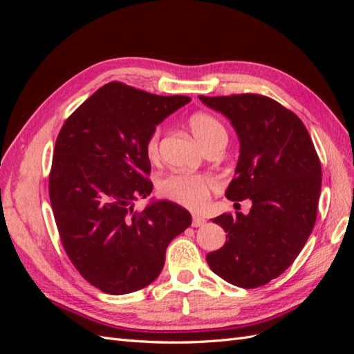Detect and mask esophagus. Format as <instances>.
I'll list each match as a JSON object with an SVG mask.
<instances>
[{"label": "esophagus", "mask_w": 354, "mask_h": 354, "mask_svg": "<svg viewBox=\"0 0 354 354\" xmlns=\"http://www.w3.org/2000/svg\"><path fill=\"white\" fill-rule=\"evenodd\" d=\"M203 224H205V218L199 217V216H194V220H192V226L199 227V226H203Z\"/></svg>", "instance_id": "34e87169"}]
</instances>
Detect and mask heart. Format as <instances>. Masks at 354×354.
Segmentation results:
<instances>
[{"instance_id": "b5f03b06", "label": "heart", "mask_w": 354, "mask_h": 354, "mask_svg": "<svg viewBox=\"0 0 354 354\" xmlns=\"http://www.w3.org/2000/svg\"><path fill=\"white\" fill-rule=\"evenodd\" d=\"M190 130L196 140L205 149L209 145L218 142L220 138H227L224 125L216 116L207 112H196L189 118ZM160 128H153L149 134L145 149L151 159H156L159 155ZM220 187L218 180L207 174H190V173H171L159 181V194L165 199L180 203L189 209H202L207 205L212 192Z\"/></svg>"}]
</instances>
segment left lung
I'll return each mask as SVG.
<instances>
[{
	"label": "left lung",
	"mask_w": 354,
	"mask_h": 354,
	"mask_svg": "<svg viewBox=\"0 0 354 354\" xmlns=\"http://www.w3.org/2000/svg\"><path fill=\"white\" fill-rule=\"evenodd\" d=\"M199 100L226 115L241 142L230 201L250 198V214L224 212L212 221L226 243L207 255L211 270L239 288H259L281 276L313 230L322 168L307 128L285 106L261 94Z\"/></svg>",
	"instance_id": "obj_1"
}]
</instances>
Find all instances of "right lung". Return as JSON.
<instances>
[{"label": "right lung", "mask_w": 354, "mask_h": 354, "mask_svg": "<svg viewBox=\"0 0 354 354\" xmlns=\"http://www.w3.org/2000/svg\"><path fill=\"white\" fill-rule=\"evenodd\" d=\"M189 102L113 81L85 100L57 136L48 195L59 236L75 269L106 294L152 283L168 243L192 224L189 211L169 201L134 209V201L153 187L149 134Z\"/></svg>", "instance_id": "obj_1"}]
</instances>
